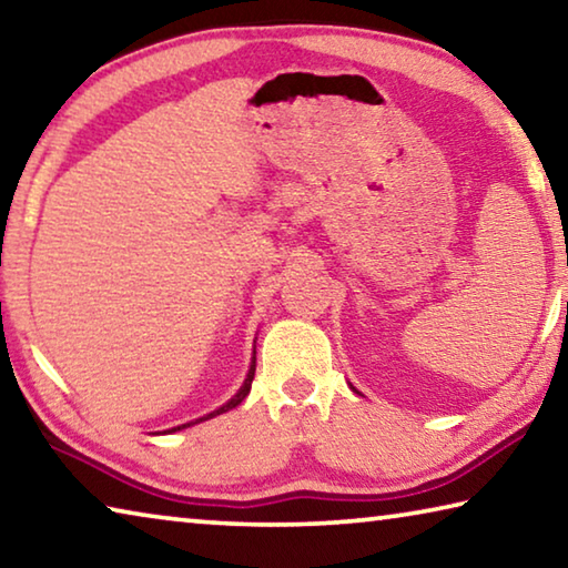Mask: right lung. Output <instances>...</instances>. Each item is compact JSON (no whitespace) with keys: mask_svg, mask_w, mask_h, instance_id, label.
I'll return each mask as SVG.
<instances>
[{"mask_svg":"<svg viewBox=\"0 0 568 568\" xmlns=\"http://www.w3.org/2000/svg\"><path fill=\"white\" fill-rule=\"evenodd\" d=\"M253 378H255V351H253V363H250V368H247V376H245V381H243V386H240V390L235 393L233 398H230L227 403H223V406H220V408H215L213 413H207V416H203V418H195V420H190V423H182V426L168 428L165 434H175V430L190 428V426H195V423H203V420H207V418H215V416H220V413H225V410H233L235 406H240V403L245 400V396H247V393H250V386H253Z\"/></svg>","mask_w":568,"mask_h":568,"instance_id":"1","label":"right lung"}]
</instances>
